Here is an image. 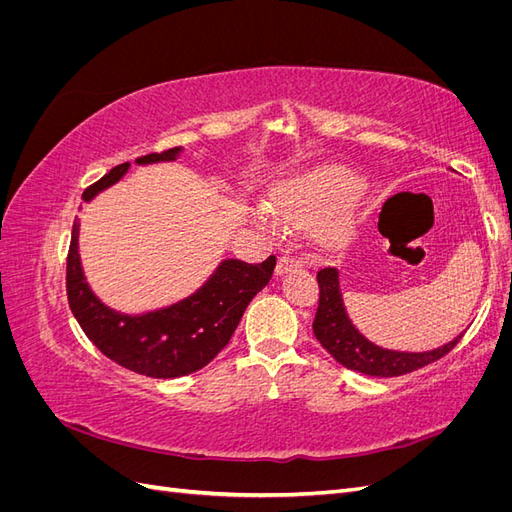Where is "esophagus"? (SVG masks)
Masks as SVG:
<instances>
[{
    "mask_svg": "<svg viewBox=\"0 0 512 512\" xmlns=\"http://www.w3.org/2000/svg\"><path fill=\"white\" fill-rule=\"evenodd\" d=\"M301 267V260L294 258V256H282L280 260H277V267H275V273L277 275H284L288 271H294Z\"/></svg>",
    "mask_w": 512,
    "mask_h": 512,
    "instance_id": "esophagus-1",
    "label": "esophagus"
}]
</instances>
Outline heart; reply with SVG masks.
<instances>
[{"label": "heart", "instance_id": "b5f03b06", "mask_svg": "<svg viewBox=\"0 0 512 512\" xmlns=\"http://www.w3.org/2000/svg\"><path fill=\"white\" fill-rule=\"evenodd\" d=\"M363 181L344 166H327L312 170L286 183L282 190L273 194V209L282 222L290 226H312L328 220L331 214L338 213L327 224L329 239H342L350 226V209L352 200L361 194ZM258 224L277 232L282 228L280 221L267 209L256 213Z\"/></svg>", "mask_w": 512, "mask_h": 512}]
</instances>
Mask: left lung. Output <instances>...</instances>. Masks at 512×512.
Wrapping results in <instances>:
<instances>
[{"label": "left lung", "instance_id": "8db88e82", "mask_svg": "<svg viewBox=\"0 0 512 512\" xmlns=\"http://www.w3.org/2000/svg\"><path fill=\"white\" fill-rule=\"evenodd\" d=\"M316 277L320 301L314 318V335L337 363H342L352 371H361L365 376L376 378L404 376L429 363H436L444 354L451 352L463 337L461 333L453 342L429 352H397L380 348L365 339L350 322L342 301V290H339L337 269L324 267Z\"/></svg>", "mask_w": 512, "mask_h": 512}]
</instances>
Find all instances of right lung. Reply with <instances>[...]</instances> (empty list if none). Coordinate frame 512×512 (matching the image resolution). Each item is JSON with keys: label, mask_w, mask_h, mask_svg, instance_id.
<instances>
[{"label": "right lung", "mask_w": 512, "mask_h": 512, "mask_svg": "<svg viewBox=\"0 0 512 512\" xmlns=\"http://www.w3.org/2000/svg\"><path fill=\"white\" fill-rule=\"evenodd\" d=\"M179 147L149 153L136 164L168 162ZM130 162L115 166L83 192V200L111 188L128 173ZM275 269V256L260 265L224 260L192 297L143 316L119 314L89 290L79 258V220H74L66 267L68 303L81 329L104 356L117 365L149 378H179L211 363L230 342L245 307L265 288Z\"/></svg>", "instance_id": "1"}]
</instances>
